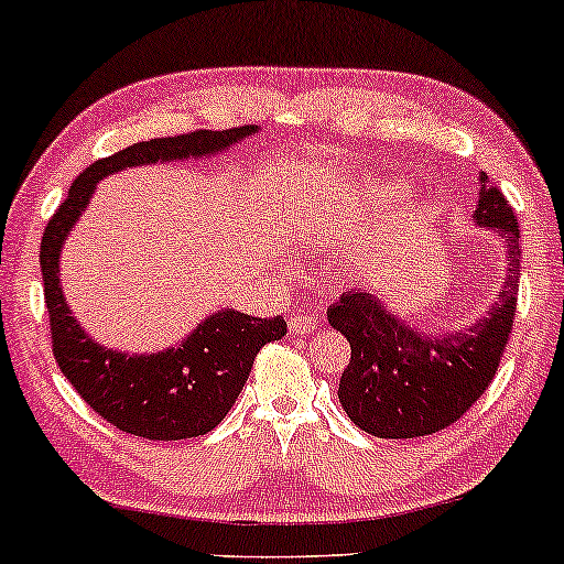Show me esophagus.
<instances>
[{"instance_id": "esophagus-1", "label": "esophagus", "mask_w": 564, "mask_h": 564, "mask_svg": "<svg viewBox=\"0 0 564 564\" xmlns=\"http://www.w3.org/2000/svg\"><path fill=\"white\" fill-rule=\"evenodd\" d=\"M318 318H322V311H295V314H290V329H293V335H311L318 326Z\"/></svg>"}]
</instances>
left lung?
Segmentation results:
<instances>
[{
  "mask_svg": "<svg viewBox=\"0 0 564 564\" xmlns=\"http://www.w3.org/2000/svg\"><path fill=\"white\" fill-rule=\"evenodd\" d=\"M474 219L505 242L507 280L489 316L470 329L423 335L368 290H350L326 318L350 343L339 402L358 429L379 440H413L460 421L489 389L505 356L518 305L520 229L512 206L481 175Z\"/></svg>",
  "mask_w": 564,
  "mask_h": 564,
  "instance_id": "1",
  "label": "left lung"
}]
</instances>
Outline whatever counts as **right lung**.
I'll return each mask as SVG.
<instances>
[{
  "label": "right lung",
  "instance_id": "right-lung-1",
  "mask_svg": "<svg viewBox=\"0 0 564 564\" xmlns=\"http://www.w3.org/2000/svg\"><path fill=\"white\" fill-rule=\"evenodd\" d=\"M253 124L229 130H193L175 138H151L99 159L69 185L41 240V274L52 324V350L59 371L104 421L124 434L154 442L191 440L208 434L235 405L250 368L267 343L282 339L288 322L256 318L225 308L200 322L177 347L154 356H128L94 343L69 314L59 284V250L69 229L86 212L96 183L124 166L219 154L253 135Z\"/></svg>",
  "mask_w": 564,
  "mask_h": 564
}]
</instances>
